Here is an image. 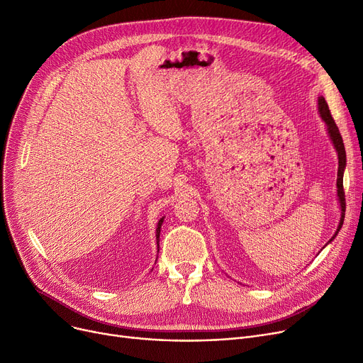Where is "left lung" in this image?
Wrapping results in <instances>:
<instances>
[{
	"instance_id": "8db88e82",
	"label": "left lung",
	"mask_w": 363,
	"mask_h": 363,
	"mask_svg": "<svg viewBox=\"0 0 363 363\" xmlns=\"http://www.w3.org/2000/svg\"><path fill=\"white\" fill-rule=\"evenodd\" d=\"M318 110L322 121L325 122L327 125V130H328V135L335 147V151L338 155V172H337V197H338V203H340V211H341V218H340V223L335 234L333 235V238L328 241L331 242L335 235L338 234L340 228L342 226V222H345V212H346V199H345V188H342V175H345V169H346V150H345V144H342V138L340 135V130L331 116V111L330 107L323 97L318 99Z\"/></svg>"
}]
</instances>
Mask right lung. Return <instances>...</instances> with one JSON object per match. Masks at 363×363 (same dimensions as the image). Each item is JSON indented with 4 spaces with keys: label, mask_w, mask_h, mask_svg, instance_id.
I'll return each mask as SVG.
<instances>
[{
    "label": "right lung",
    "mask_w": 363,
    "mask_h": 363,
    "mask_svg": "<svg viewBox=\"0 0 363 363\" xmlns=\"http://www.w3.org/2000/svg\"><path fill=\"white\" fill-rule=\"evenodd\" d=\"M163 219L164 218H162L160 220H159V223H157V228H156V240H157V249H159V237H160V228H162V223H163Z\"/></svg>",
    "instance_id": "1"
}]
</instances>
